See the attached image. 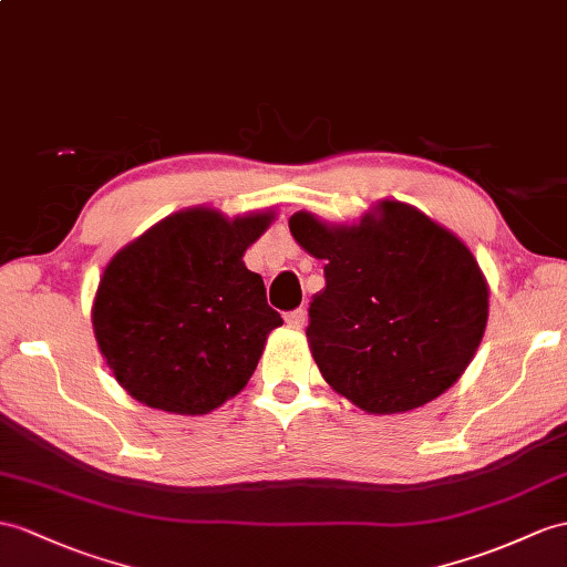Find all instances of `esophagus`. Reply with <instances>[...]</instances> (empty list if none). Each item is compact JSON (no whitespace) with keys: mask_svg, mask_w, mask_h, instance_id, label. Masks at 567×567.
Here are the masks:
<instances>
[{"mask_svg":"<svg viewBox=\"0 0 567 567\" xmlns=\"http://www.w3.org/2000/svg\"><path fill=\"white\" fill-rule=\"evenodd\" d=\"M306 322H308V315H306V310H302V308L286 315V324L291 327V329H302V327H306Z\"/></svg>","mask_w":567,"mask_h":567,"instance_id":"34e87169","label":"esophagus"}]
</instances>
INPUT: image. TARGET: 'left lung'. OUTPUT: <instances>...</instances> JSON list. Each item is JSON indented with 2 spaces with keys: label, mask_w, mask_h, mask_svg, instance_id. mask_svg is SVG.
Returning a JSON list of instances; mask_svg holds the SVG:
<instances>
[{
  "label": "left lung",
  "mask_w": 567,
  "mask_h": 567,
  "mask_svg": "<svg viewBox=\"0 0 567 567\" xmlns=\"http://www.w3.org/2000/svg\"><path fill=\"white\" fill-rule=\"evenodd\" d=\"M288 228L324 261L306 334L331 390L368 413H402L460 380L486 331L488 284L454 233L390 199L353 226L298 212Z\"/></svg>",
  "instance_id": "1"
}]
</instances>
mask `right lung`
<instances>
[{
  "instance_id": "right-lung-1",
  "label": "right lung",
  "mask_w": 567,
  "mask_h": 567,
  "mask_svg": "<svg viewBox=\"0 0 567 567\" xmlns=\"http://www.w3.org/2000/svg\"><path fill=\"white\" fill-rule=\"evenodd\" d=\"M271 212L185 209L110 259L91 320L115 380L136 402L202 416L236 396L284 324L243 255Z\"/></svg>"
}]
</instances>
